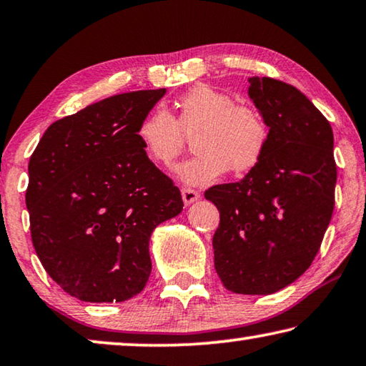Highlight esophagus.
Here are the masks:
<instances>
[{
	"label": "esophagus",
	"mask_w": 366,
	"mask_h": 366,
	"mask_svg": "<svg viewBox=\"0 0 366 366\" xmlns=\"http://www.w3.org/2000/svg\"><path fill=\"white\" fill-rule=\"evenodd\" d=\"M181 194H182V200H184V205L185 207L192 205L194 202H197V200L200 199V194L195 192V190H192V189H182Z\"/></svg>",
	"instance_id": "obj_1"
}]
</instances>
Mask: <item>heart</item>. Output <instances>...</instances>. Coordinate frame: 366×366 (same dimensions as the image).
I'll return each mask as SVG.
<instances>
[{"instance_id": "obj_1", "label": "heart", "mask_w": 366, "mask_h": 366, "mask_svg": "<svg viewBox=\"0 0 366 366\" xmlns=\"http://www.w3.org/2000/svg\"><path fill=\"white\" fill-rule=\"evenodd\" d=\"M177 107V120L166 107H156L140 122L137 135L149 159L169 166L182 149V132H195V156L174 169L184 184H213L228 169L241 176L264 158L269 127L256 109L237 106L229 94L207 84L190 88Z\"/></svg>"}]
</instances>
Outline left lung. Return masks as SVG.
Wrapping results in <instances>:
<instances>
[{
  "mask_svg": "<svg viewBox=\"0 0 366 366\" xmlns=\"http://www.w3.org/2000/svg\"><path fill=\"white\" fill-rule=\"evenodd\" d=\"M247 96L269 127L264 158L239 182L213 185L219 212L214 269L226 290L270 295L303 275L334 210L337 167L330 124L303 92L249 78Z\"/></svg>",
  "mask_w": 366,
  "mask_h": 366,
  "instance_id": "left-lung-1",
  "label": "left lung"
}]
</instances>
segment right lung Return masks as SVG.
<instances>
[{
    "mask_svg": "<svg viewBox=\"0 0 366 366\" xmlns=\"http://www.w3.org/2000/svg\"><path fill=\"white\" fill-rule=\"evenodd\" d=\"M164 94L125 92L56 120L29 161L34 249L81 301L120 303L140 293L152 274L149 237L182 212L181 192L137 135Z\"/></svg>",
    "mask_w": 366,
    "mask_h": 366,
    "instance_id": "1",
    "label": "right lung"
}]
</instances>
